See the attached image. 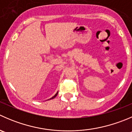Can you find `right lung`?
<instances>
[{
  "instance_id": "add662e5",
  "label": "right lung",
  "mask_w": 132,
  "mask_h": 132,
  "mask_svg": "<svg viewBox=\"0 0 132 132\" xmlns=\"http://www.w3.org/2000/svg\"><path fill=\"white\" fill-rule=\"evenodd\" d=\"M57 94H58V92H57V93H56V94H55V95H54V96H53V97H52V98H50V99H52V98H55V97H56V96H57ZM48 100H49V99H48Z\"/></svg>"
}]
</instances>
